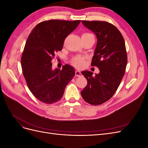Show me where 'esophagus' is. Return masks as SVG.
<instances>
[{
    "instance_id": "34e87169",
    "label": "esophagus",
    "mask_w": 148,
    "mask_h": 148,
    "mask_svg": "<svg viewBox=\"0 0 148 148\" xmlns=\"http://www.w3.org/2000/svg\"><path fill=\"white\" fill-rule=\"evenodd\" d=\"M82 75V73H81V72H80L79 71H78V70H77V71H75V76L76 77H81Z\"/></svg>"
}]
</instances>
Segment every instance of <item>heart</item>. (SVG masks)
Segmentation results:
<instances>
[{
    "mask_svg": "<svg viewBox=\"0 0 148 148\" xmlns=\"http://www.w3.org/2000/svg\"><path fill=\"white\" fill-rule=\"evenodd\" d=\"M82 36H92V34L89 33H85ZM71 63L78 69L83 68L86 64V58L80 56H76L71 60Z\"/></svg>",
    "mask_w": 148,
    "mask_h": 148,
    "instance_id": "obj_1",
    "label": "heart"
}]
</instances>
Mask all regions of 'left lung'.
Listing matches in <instances>:
<instances>
[{
  "label": "left lung",
  "mask_w": 148,
  "mask_h": 148,
  "mask_svg": "<svg viewBox=\"0 0 148 148\" xmlns=\"http://www.w3.org/2000/svg\"><path fill=\"white\" fill-rule=\"evenodd\" d=\"M82 22L97 36L91 66H96L100 72L93 77L91 71H82L88 84L81 95L89 104L100 105L113 96L123 77L127 64L126 47L122 34L114 25L104 21Z\"/></svg>",
  "instance_id": "1"
}]
</instances>
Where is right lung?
Listing matches in <instances>:
<instances>
[{
    "instance_id": "right-lung-1",
    "label": "right lung",
    "mask_w": 148,
    "mask_h": 148,
    "mask_svg": "<svg viewBox=\"0 0 148 148\" xmlns=\"http://www.w3.org/2000/svg\"><path fill=\"white\" fill-rule=\"evenodd\" d=\"M81 20H50L38 24L31 31L22 53L21 64L27 86L34 96L45 104L59 101L75 76L72 66L52 69V59L60 51L65 39Z\"/></svg>"
}]
</instances>
